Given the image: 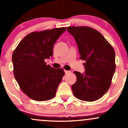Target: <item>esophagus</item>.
<instances>
[{"label": "esophagus", "mask_w": 128, "mask_h": 128, "mask_svg": "<svg viewBox=\"0 0 128 128\" xmlns=\"http://www.w3.org/2000/svg\"><path fill=\"white\" fill-rule=\"evenodd\" d=\"M64 72H65V73L66 74H68L70 73V71H68V70H64Z\"/></svg>", "instance_id": "esophagus-1"}]
</instances>
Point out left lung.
Wrapping results in <instances>:
<instances>
[{
	"mask_svg": "<svg viewBox=\"0 0 128 128\" xmlns=\"http://www.w3.org/2000/svg\"><path fill=\"white\" fill-rule=\"evenodd\" d=\"M67 31L74 36L86 72H74L76 81L72 86L77 99L92 102L106 93L115 72V51L99 31L88 26H68Z\"/></svg>",
	"mask_w": 128,
	"mask_h": 128,
	"instance_id": "obj_1",
	"label": "left lung"
}]
</instances>
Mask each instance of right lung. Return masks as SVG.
<instances>
[{"instance_id":"1","label":"right lung","mask_w":128,"mask_h":128,"mask_svg":"<svg viewBox=\"0 0 128 128\" xmlns=\"http://www.w3.org/2000/svg\"><path fill=\"white\" fill-rule=\"evenodd\" d=\"M66 30L62 27L32 32L13 52L14 77L22 92L30 99L45 101L55 96L65 73L62 68L47 65L44 60L53 55L54 44Z\"/></svg>"}]
</instances>
